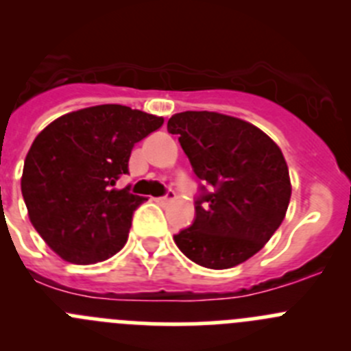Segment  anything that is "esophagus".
Wrapping results in <instances>:
<instances>
[{"label":"esophagus","mask_w":351,"mask_h":351,"mask_svg":"<svg viewBox=\"0 0 351 351\" xmlns=\"http://www.w3.org/2000/svg\"><path fill=\"white\" fill-rule=\"evenodd\" d=\"M176 199V194L173 191H169L168 194L165 195V197H159L157 199V202H160V204H166V202H169V201H175Z\"/></svg>","instance_id":"esophagus-1"}]
</instances>
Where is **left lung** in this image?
I'll list each match as a JSON object with an SVG mask.
<instances>
[{"label": "left lung", "instance_id": "8db88e82", "mask_svg": "<svg viewBox=\"0 0 351 351\" xmlns=\"http://www.w3.org/2000/svg\"><path fill=\"white\" fill-rule=\"evenodd\" d=\"M168 131L213 186L202 189L192 227L173 237L178 250L213 270L244 263L286 218L293 189L282 150L254 124L209 110L175 114Z\"/></svg>", "mask_w": 351, "mask_h": 351}]
</instances>
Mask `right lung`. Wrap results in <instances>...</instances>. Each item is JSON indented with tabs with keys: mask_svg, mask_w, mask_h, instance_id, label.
<instances>
[{
	"mask_svg": "<svg viewBox=\"0 0 351 351\" xmlns=\"http://www.w3.org/2000/svg\"><path fill=\"white\" fill-rule=\"evenodd\" d=\"M165 119L117 104L60 116L32 142L21 178L32 227L53 253L76 265L114 256L126 244L131 215L145 201L114 189L133 145Z\"/></svg>",
	"mask_w": 351,
	"mask_h": 351,
	"instance_id": "1",
	"label": "right lung"
}]
</instances>
